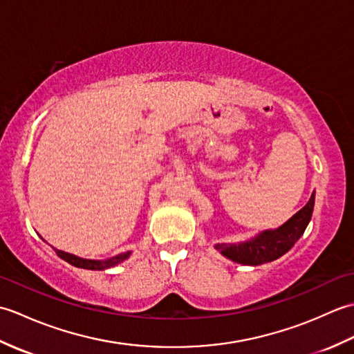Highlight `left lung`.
Listing matches in <instances>:
<instances>
[{
    "label": "left lung",
    "instance_id": "left-lung-1",
    "mask_svg": "<svg viewBox=\"0 0 354 354\" xmlns=\"http://www.w3.org/2000/svg\"><path fill=\"white\" fill-rule=\"evenodd\" d=\"M315 205V192L309 202L277 230H266L243 243H217L214 248L225 257L240 265L257 266L277 260L288 252L303 236L309 225Z\"/></svg>",
    "mask_w": 354,
    "mask_h": 354
}]
</instances>
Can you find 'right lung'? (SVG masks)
Returning a JSON list of instances; mask_svg holds the SVG:
<instances>
[{
    "instance_id": "obj_1",
    "label": "right lung",
    "mask_w": 354,
    "mask_h": 354,
    "mask_svg": "<svg viewBox=\"0 0 354 354\" xmlns=\"http://www.w3.org/2000/svg\"><path fill=\"white\" fill-rule=\"evenodd\" d=\"M55 251H56L59 257L65 260L66 263H70V265L76 266V268L91 269V270H103V269L112 268V266L118 265V263L124 261L131 255V251H127V252L118 254V255H115V257H111V259H106V260H88V259H80V257H77V255L64 252L61 250H56V248H55Z\"/></svg>"
}]
</instances>
